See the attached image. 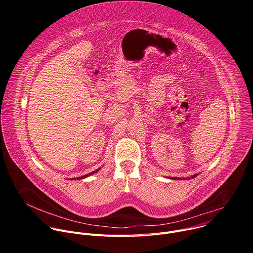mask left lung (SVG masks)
Listing matches in <instances>:
<instances>
[{"instance_id":"obj_1","label":"left lung","mask_w":253,"mask_h":253,"mask_svg":"<svg viewBox=\"0 0 253 253\" xmlns=\"http://www.w3.org/2000/svg\"><path fill=\"white\" fill-rule=\"evenodd\" d=\"M195 176H196V175H194V176H192V178H194V177H195Z\"/></svg>"}]
</instances>
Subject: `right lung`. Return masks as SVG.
I'll list each match as a JSON object with an SVG mask.
<instances>
[{
  "label": "right lung",
  "mask_w": 253,
  "mask_h": 253,
  "mask_svg": "<svg viewBox=\"0 0 253 253\" xmlns=\"http://www.w3.org/2000/svg\"><path fill=\"white\" fill-rule=\"evenodd\" d=\"M100 169V168H99ZM99 169H97V170H95V171H93V172H91V173H89V174H86V175H84V176H81V177H78L77 179H82V178H85V177H87V176H89V175H91V174H94L95 172H97V171H99Z\"/></svg>",
  "instance_id": "obj_1"
}]
</instances>
